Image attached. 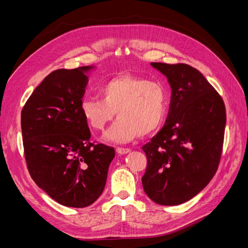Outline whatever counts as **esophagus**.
Instances as JSON below:
<instances>
[{"label":"esophagus","mask_w":248,"mask_h":248,"mask_svg":"<svg viewBox=\"0 0 248 248\" xmlns=\"http://www.w3.org/2000/svg\"><path fill=\"white\" fill-rule=\"evenodd\" d=\"M116 151L118 154L120 155H124V154H127L128 152H130V149L129 148H116Z\"/></svg>","instance_id":"esophagus-1"}]
</instances>
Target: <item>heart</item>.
<instances>
[{
	"label": "heart",
	"mask_w": 248,
	"mask_h": 248,
	"mask_svg": "<svg viewBox=\"0 0 248 248\" xmlns=\"http://www.w3.org/2000/svg\"><path fill=\"white\" fill-rule=\"evenodd\" d=\"M99 95L101 100H82L80 110L94 130H102L117 112L119 119L104 136L108 140L128 142L150 136L166 119L167 94L158 82L124 73L101 85Z\"/></svg>",
	"instance_id": "1"
}]
</instances>
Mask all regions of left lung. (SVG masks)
Returning a JSON list of instances; mask_svg holds the SVG:
<instances>
[{
	"instance_id": "1",
	"label": "left lung",
	"mask_w": 248,
	"mask_h": 248,
	"mask_svg": "<svg viewBox=\"0 0 248 248\" xmlns=\"http://www.w3.org/2000/svg\"><path fill=\"white\" fill-rule=\"evenodd\" d=\"M171 89L166 124L142 146L147 169L141 178L156 204H183L215 175L222 152L226 108L204 76L187 64L151 63Z\"/></svg>"
}]
</instances>
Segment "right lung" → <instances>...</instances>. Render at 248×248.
<instances>
[{"label":"right lung","instance_id":"obj_1","mask_svg":"<svg viewBox=\"0 0 248 248\" xmlns=\"http://www.w3.org/2000/svg\"><path fill=\"white\" fill-rule=\"evenodd\" d=\"M93 66L58 69L42 80L21 110L30 175L66 207L85 208L100 197L115 149L90 142L80 103Z\"/></svg>","mask_w":248,"mask_h":248}]
</instances>
